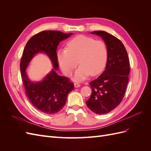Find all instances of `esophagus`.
Here are the masks:
<instances>
[{"instance_id": "34e87169", "label": "esophagus", "mask_w": 151, "mask_h": 151, "mask_svg": "<svg viewBox=\"0 0 151 151\" xmlns=\"http://www.w3.org/2000/svg\"><path fill=\"white\" fill-rule=\"evenodd\" d=\"M74 87L75 88H79V87H80L81 86V85L79 84V83H75L74 84Z\"/></svg>"}]
</instances>
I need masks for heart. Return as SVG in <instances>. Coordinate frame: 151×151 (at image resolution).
<instances>
[{"label":"heart","mask_w":151,"mask_h":151,"mask_svg":"<svg viewBox=\"0 0 151 151\" xmlns=\"http://www.w3.org/2000/svg\"><path fill=\"white\" fill-rule=\"evenodd\" d=\"M108 50L101 40L84 35L77 36L67 44V49H60L57 53V60L62 72L67 76L72 73L79 63L74 79L79 81L90 74H101L107 64Z\"/></svg>","instance_id":"b5f03b06"}]
</instances>
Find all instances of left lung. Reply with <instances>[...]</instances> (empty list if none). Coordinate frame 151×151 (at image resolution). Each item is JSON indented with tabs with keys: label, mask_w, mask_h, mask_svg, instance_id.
<instances>
[{
	"label": "left lung",
	"mask_w": 151,
	"mask_h": 151,
	"mask_svg": "<svg viewBox=\"0 0 151 151\" xmlns=\"http://www.w3.org/2000/svg\"><path fill=\"white\" fill-rule=\"evenodd\" d=\"M91 33L101 37L108 50L105 70L90 83L92 94L86 101L91 111L101 115L110 112L122 101L129 82L130 62L124 45L115 36L103 31Z\"/></svg>",
	"instance_id": "8db88e82"
}]
</instances>
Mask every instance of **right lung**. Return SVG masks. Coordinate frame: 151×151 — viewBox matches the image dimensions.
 I'll return each mask as SVG.
<instances>
[{"instance_id":"add662e5","label":"right lung","mask_w":151,"mask_h":151,"mask_svg":"<svg viewBox=\"0 0 151 151\" xmlns=\"http://www.w3.org/2000/svg\"><path fill=\"white\" fill-rule=\"evenodd\" d=\"M73 33L58 31H43L34 35L27 42L20 63L22 81L27 97L41 112L51 115L60 111L67 101L68 94L74 89V84L65 77L57 74L58 63L57 48L61 41ZM44 52L53 64L52 70L41 81H32L26 73L29 63L36 54Z\"/></svg>"}]
</instances>
